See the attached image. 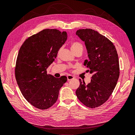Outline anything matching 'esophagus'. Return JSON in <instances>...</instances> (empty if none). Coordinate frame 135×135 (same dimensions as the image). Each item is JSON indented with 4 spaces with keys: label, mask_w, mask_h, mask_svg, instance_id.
I'll use <instances>...</instances> for the list:
<instances>
[{
    "label": "esophagus",
    "mask_w": 135,
    "mask_h": 135,
    "mask_svg": "<svg viewBox=\"0 0 135 135\" xmlns=\"http://www.w3.org/2000/svg\"><path fill=\"white\" fill-rule=\"evenodd\" d=\"M67 78H68V80L69 81V80H71L72 79H74V76H72V75H69L67 76Z\"/></svg>",
    "instance_id": "1"
}]
</instances>
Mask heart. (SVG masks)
<instances>
[{"label":"heart","instance_id":"1","mask_svg":"<svg viewBox=\"0 0 135 135\" xmlns=\"http://www.w3.org/2000/svg\"><path fill=\"white\" fill-rule=\"evenodd\" d=\"M71 49L72 51L75 53L77 51H82L83 50V45L79 42H73L71 44Z\"/></svg>","mask_w":135,"mask_h":135}]
</instances>
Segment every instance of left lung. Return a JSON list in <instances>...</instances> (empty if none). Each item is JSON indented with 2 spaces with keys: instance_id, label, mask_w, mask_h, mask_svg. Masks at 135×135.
Here are the masks:
<instances>
[{
  "instance_id": "obj_1",
  "label": "left lung",
  "mask_w": 135,
  "mask_h": 135,
  "mask_svg": "<svg viewBox=\"0 0 135 135\" xmlns=\"http://www.w3.org/2000/svg\"><path fill=\"white\" fill-rule=\"evenodd\" d=\"M76 34L85 42L89 59L85 60L84 65L93 74L88 85L79 79L76 94L84 105L95 108L109 99L117 84L120 75L118 54L113 43L98 31L82 29Z\"/></svg>"
}]
</instances>
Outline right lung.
<instances>
[{"label":"right lung","instance_id":"obj_1","mask_svg":"<svg viewBox=\"0 0 135 135\" xmlns=\"http://www.w3.org/2000/svg\"><path fill=\"white\" fill-rule=\"evenodd\" d=\"M66 31L44 29L28 37L20 47L16 61L15 78L21 94L36 108L45 110L54 104L67 77L47 74L58 51L67 40Z\"/></svg>","mask_w":135,"mask_h":135}]
</instances>
